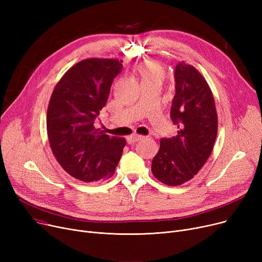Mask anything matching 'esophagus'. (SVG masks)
Returning a JSON list of instances; mask_svg holds the SVG:
<instances>
[{
	"label": "esophagus",
	"mask_w": 262,
	"mask_h": 262,
	"mask_svg": "<svg viewBox=\"0 0 262 262\" xmlns=\"http://www.w3.org/2000/svg\"><path fill=\"white\" fill-rule=\"evenodd\" d=\"M143 139V136H140V135H133V136H129L127 137V143L128 144H135L137 141H139Z\"/></svg>",
	"instance_id": "esophagus-1"
}]
</instances>
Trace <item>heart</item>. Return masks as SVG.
<instances>
[{
  "mask_svg": "<svg viewBox=\"0 0 262 262\" xmlns=\"http://www.w3.org/2000/svg\"><path fill=\"white\" fill-rule=\"evenodd\" d=\"M137 73H138L141 84L148 81H159L161 82L164 77L163 68L156 61L147 60L141 62L137 68Z\"/></svg>",
  "mask_w": 262,
  "mask_h": 262,
  "instance_id": "obj_1",
  "label": "heart"
}]
</instances>
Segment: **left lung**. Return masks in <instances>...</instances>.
Returning <instances> with one entry per match:
<instances>
[{
  "label": "left lung",
  "instance_id": "8db88e82",
  "mask_svg": "<svg viewBox=\"0 0 262 262\" xmlns=\"http://www.w3.org/2000/svg\"><path fill=\"white\" fill-rule=\"evenodd\" d=\"M170 116L177 135L161 138L152 173L168 186L192 180L209 158L217 133V115L207 81L194 67L178 62Z\"/></svg>",
  "mask_w": 262,
  "mask_h": 262
}]
</instances>
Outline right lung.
Wrapping results in <instances>:
<instances>
[{
    "mask_svg": "<svg viewBox=\"0 0 262 262\" xmlns=\"http://www.w3.org/2000/svg\"><path fill=\"white\" fill-rule=\"evenodd\" d=\"M122 62L81 60L64 73L51 95L47 113L50 146L62 169L81 182L112 177L126 144L125 138L109 137L93 125Z\"/></svg>",
    "mask_w": 262,
    "mask_h": 262,
    "instance_id": "obj_1",
    "label": "right lung"
}]
</instances>
